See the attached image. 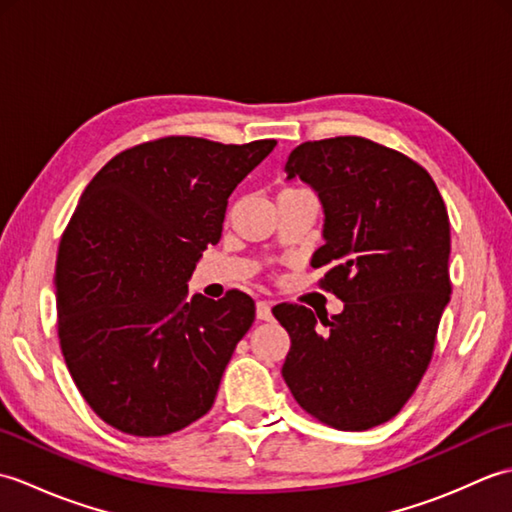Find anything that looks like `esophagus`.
Wrapping results in <instances>:
<instances>
[{"label":"esophagus","instance_id":"1","mask_svg":"<svg viewBox=\"0 0 512 512\" xmlns=\"http://www.w3.org/2000/svg\"><path fill=\"white\" fill-rule=\"evenodd\" d=\"M255 314H257L259 321H270V319H273V308H270V303H266V301H257Z\"/></svg>","mask_w":512,"mask_h":512}]
</instances>
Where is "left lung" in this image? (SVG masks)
<instances>
[{
  "instance_id": "8db88e82",
  "label": "left lung",
  "mask_w": 512,
  "mask_h": 512,
  "mask_svg": "<svg viewBox=\"0 0 512 512\" xmlns=\"http://www.w3.org/2000/svg\"><path fill=\"white\" fill-rule=\"evenodd\" d=\"M284 171L319 195L323 246L310 264L325 268L323 286L343 310L320 317L319 329L308 308H273L290 334L281 376L330 427H376L402 409L431 361L451 295L447 206L420 165L358 136L303 143Z\"/></svg>"
}]
</instances>
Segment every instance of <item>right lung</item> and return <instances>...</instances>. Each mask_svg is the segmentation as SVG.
<instances>
[{
	"label": "right lung",
	"instance_id": "add662e5",
	"mask_svg": "<svg viewBox=\"0 0 512 512\" xmlns=\"http://www.w3.org/2000/svg\"><path fill=\"white\" fill-rule=\"evenodd\" d=\"M275 145L169 136L114 156L85 187L54 268L59 339L114 429L169 436L213 407L255 303L239 290L189 297V279L220 242L231 193Z\"/></svg>",
	"mask_w": 512,
	"mask_h": 512
}]
</instances>
